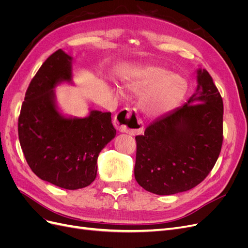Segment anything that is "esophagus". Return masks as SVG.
<instances>
[{"label": "esophagus", "mask_w": 248, "mask_h": 248, "mask_svg": "<svg viewBox=\"0 0 248 248\" xmlns=\"http://www.w3.org/2000/svg\"><path fill=\"white\" fill-rule=\"evenodd\" d=\"M114 125L120 132L139 134L144 130V124L137 115V110L124 108L120 110L115 119Z\"/></svg>", "instance_id": "esophagus-1"}]
</instances>
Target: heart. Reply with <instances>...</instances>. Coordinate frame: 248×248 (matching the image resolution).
<instances>
[{
  "instance_id": "1",
  "label": "heart",
  "mask_w": 248,
  "mask_h": 248,
  "mask_svg": "<svg viewBox=\"0 0 248 248\" xmlns=\"http://www.w3.org/2000/svg\"><path fill=\"white\" fill-rule=\"evenodd\" d=\"M122 86L132 96H140L142 110L151 117L166 115L176 108L187 92L186 79L156 66H146L129 73ZM117 95H121L115 89Z\"/></svg>"
}]
</instances>
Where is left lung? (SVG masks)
<instances>
[{"label":"left lung","mask_w":248,"mask_h":248,"mask_svg":"<svg viewBox=\"0 0 248 248\" xmlns=\"http://www.w3.org/2000/svg\"><path fill=\"white\" fill-rule=\"evenodd\" d=\"M196 92L183 107L150 124L137 136L134 177L159 196L187 191L204 180L222 145V98L206 69L197 70Z\"/></svg>","instance_id":"obj_1"}]
</instances>
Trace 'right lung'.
Instances as JSON below:
<instances>
[{"mask_svg":"<svg viewBox=\"0 0 248 248\" xmlns=\"http://www.w3.org/2000/svg\"><path fill=\"white\" fill-rule=\"evenodd\" d=\"M73 58L58 49L30 82L18 118V138L26 160L43 181L76 190L91 184L97 158L116 137L110 112L90 109L85 118L64 115L57 86L72 81Z\"/></svg>","mask_w":248,"mask_h":248,"instance_id":"1","label":"right lung"}]
</instances>
